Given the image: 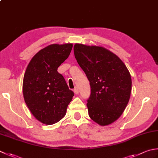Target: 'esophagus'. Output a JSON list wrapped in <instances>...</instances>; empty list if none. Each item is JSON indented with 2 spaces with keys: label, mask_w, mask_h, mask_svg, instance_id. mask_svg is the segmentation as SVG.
<instances>
[{
  "label": "esophagus",
  "mask_w": 158,
  "mask_h": 158,
  "mask_svg": "<svg viewBox=\"0 0 158 158\" xmlns=\"http://www.w3.org/2000/svg\"><path fill=\"white\" fill-rule=\"evenodd\" d=\"M74 92H75V93L76 94H79V89H78V88L75 87V88H74Z\"/></svg>",
  "instance_id": "1"
}]
</instances>
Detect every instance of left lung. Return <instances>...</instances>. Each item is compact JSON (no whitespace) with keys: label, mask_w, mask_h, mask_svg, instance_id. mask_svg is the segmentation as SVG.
<instances>
[{"label":"left lung","mask_w":158,"mask_h":158,"mask_svg":"<svg viewBox=\"0 0 158 158\" xmlns=\"http://www.w3.org/2000/svg\"><path fill=\"white\" fill-rule=\"evenodd\" d=\"M74 53L90 85L89 117L100 125L111 124L121 116L130 98V73L118 56L103 47L76 44Z\"/></svg>","instance_id":"left-lung-1"}]
</instances>
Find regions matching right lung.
<instances>
[{"label": "right lung", "mask_w": 158, "mask_h": 158, "mask_svg": "<svg viewBox=\"0 0 158 158\" xmlns=\"http://www.w3.org/2000/svg\"><path fill=\"white\" fill-rule=\"evenodd\" d=\"M72 48V44L46 46L34 55L24 73V101L36 119L44 124L52 125L62 119L74 96L57 72Z\"/></svg>", "instance_id": "add662e5"}]
</instances>
